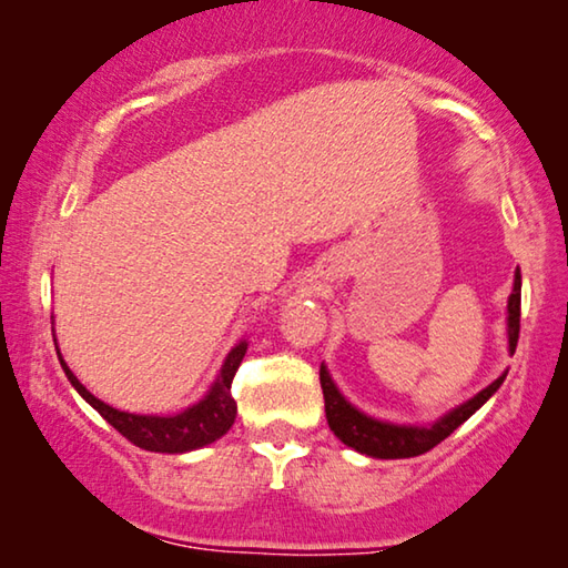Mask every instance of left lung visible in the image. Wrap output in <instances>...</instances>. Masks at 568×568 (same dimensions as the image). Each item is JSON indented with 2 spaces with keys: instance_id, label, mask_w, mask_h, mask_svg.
<instances>
[{
  "instance_id": "8db88e82",
  "label": "left lung",
  "mask_w": 568,
  "mask_h": 568,
  "mask_svg": "<svg viewBox=\"0 0 568 568\" xmlns=\"http://www.w3.org/2000/svg\"><path fill=\"white\" fill-rule=\"evenodd\" d=\"M519 292H523V276L519 268L515 271V282H511V294L507 300V348L509 354H515L517 338H519ZM507 369L494 379L491 385H486L484 390H478L473 398L463 400L460 406L449 408L447 414H442L437 422L432 424H395L385 422V418H375L364 414L362 408H356L344 393L338 390V385L333 383L325 362L321 364V387L325 398V418H328L331 432L344 442L346 447L356 449V453L377 457V460H400V457H416L429 453L432 447H437L442 439H447L457 426L468 422L491 395L499 390Z\"/></svg>"
}]
</instances>
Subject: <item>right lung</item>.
Instances as JSON below:
<instances>
[{"label": "right lung", "instance_id": "add662e5", "mask_svg": "<svg viewBox=\"0 0 568 568\" xmlns=\"http://www.w3.org/2000/svg\"><path fill=\"white\" fill-rule=\"evenodd\" d=\"M53 344H57V338H53ZM245 352H247V338L243 336L235 346L230 348L220 372H216L214 383L209 385V390L201 395L193 406L183 408L181 414H173V416H158V414H131V410L113 408L100 398H95V395H92L88 387L77 379L74 372L69 369V364L64 362V356H61L57 346L61 369H64L69 383H72L74 390L80 393L82 398L113 426V429H119L123 437L134 442L136 447L150 449V453H168V455L193 453V449L212 445V442L224 437V434L232 429V424H235V416H237V403L232 400L230 385L240 367V362H243Z\"/></svg>", "mask_w": 568, "mask_h": 568}]
</instances>
